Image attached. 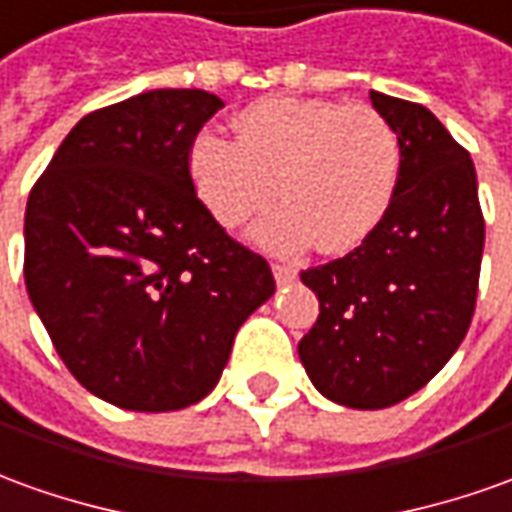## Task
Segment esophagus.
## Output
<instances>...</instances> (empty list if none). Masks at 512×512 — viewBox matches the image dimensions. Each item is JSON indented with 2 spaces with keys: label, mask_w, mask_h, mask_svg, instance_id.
<instances>
[{
  "label": "esophagus",
  "mask_w": 512,
  "mask_h": 512,
  "mask_svg": "<svg viewBox=\"0 0 512 512\" xmlns=\"http://www.w3.org/2000/svg\"><path fill=\"white\" fill-rule=\"evenodd\" d=\"M273 276H276L278 287H284V284H292L298 278V270L290 264H273Z\"/></svg>",
  "instance_id": "1"
}]
</instances>
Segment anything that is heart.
Here are the masks:
<instances>
[{
  "label": "heart",
  "instance_id": "obj_1",
  "mask_svg": "<svg viewBox=\"0 0 512 512\" xmlns=\"http://www.w3.org/2000/svg\"><path fill=\"white\" fill-rule=\"evenodd\" d=\"M197 197L220 225L236 228L270 206L253 239L326 253L368 242L393 206L401 178L396 130L368 105L267 97L236 116V139L200 133L189 150Z\"/></svg>",
  "mask_w": 512,
  "mask_h": 512
}]
</instances>
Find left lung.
I'll return each instance as SVG.
<instances>
[{"instance_id":"obj_1","label":"left lung","mask_w":512,"mask_h":512,"mask_svg":"<svg viewBox=\"0 0 512 512\" xmlns=\"http://www.w3.org/2000/svg\"><path fill=\"white\" fill-rule=\"evenodd\" d=\"M370 102L401 144L396 200L354 253L301 273L320 315L298 357L317 393L351 410L393 407L449 362L485 248L471 155L424 105L382 91Z\"/></svg>"}]
</instances>
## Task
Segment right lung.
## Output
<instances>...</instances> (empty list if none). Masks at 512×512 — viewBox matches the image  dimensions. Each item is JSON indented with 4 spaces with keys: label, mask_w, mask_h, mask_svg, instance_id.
<instances>
[{
    "label": "right lung",
    "mask_w": 512,
    "mask_h": 512,
    "mask_svg": "<svg viewBox=\"0 0 512 512\" xmlns=\"http://www.w3.org/2000/svg\"><path fill=\"white\" fill-rule=\"evenodd\" d=\"M222 108L158 88L83 116L27 200L24 284L72 376L102 401L172 412L217 387L276 281L197 200L189 147Z\"/></svg>",
    "instance_id": "1"
}]
</instances>
